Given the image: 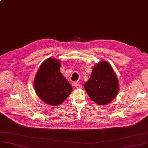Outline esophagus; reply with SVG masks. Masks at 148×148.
Instances as JSON below:
<instances>
[{"mask_svg":"<svg viewBox=\"0 0 148 148\" xmlns=\"http://www.w3.org/2000/svg\"><path fill=\"white\" fill-rule=\"evenodd\" d=\"M73 85H74V86L75 88H80L82 87V84H80L77 83H73Z\"/></svg>","mask_w":148,"mask_h":148,"instance_id":"esophagus-1","label":"esophagus"}]
</instances>
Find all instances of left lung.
Listing matches in <instances>:
<instances>
[{
  "label": "left lung",
  "mask_w": 148,
  "mask_h": 148,
  "mask_svg": "<svg viewBox=\"0 0 148 148\" xmlns=\"http://www.w3.org/2000/svg\"><path fill=\"white\" fill-rule=\"evenodd\" d=\"M84 87L90 99L100 105L111 102L119 91L117 77L110 64L104 61L94 66Z\"/></svg>",
  "instance_id": "left-lung-1"
}]
</instances>
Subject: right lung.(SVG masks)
<instances>
[{
  "instance_id": "right-lung-1",
  "label": "right lung",
  "mask_w": 148,
  "mask_h": 148,
  "mask_svg": "<svg viewBox=\"0 0 148 148\" xmlns=\"http://www.w3.org/2000/svg\"><path fill=\"white\" fill-rule=\"evenodd\" d=\"M60 68L58 60L48 58L40 65L34 80L37 96L52 106L61 104L73 91L70 83L60 72Z\"/></svg>"
}]
</instances>
